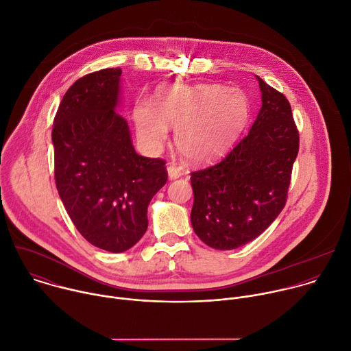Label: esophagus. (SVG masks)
Here are the masks:
<instances>
[{"mask_svg": "<svg viewBox=\"0 0 351 351\" xmlns=\"http://www.w3.org/2000/svg\"><path fill=\"white\" fill-rule=\"evenodd\" d=\"M167 171H168V178H169L171 180L178 179V178H180V176H182V171H180V168H178V167H175V165H169V167L167 168Z\"/></svg>", "mask_w": 351, "mask_h": 351, "instance_id": "esophagus-1", "label": "esophagus"}]
</instances>
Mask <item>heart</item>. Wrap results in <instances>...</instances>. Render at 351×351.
<instances>
[{
	"label": "heart",
	"instance_id": "1",
	"mask_svg": "<svg viewBox=\"0 0 351 351\" xmlns=\"http://www.w3.org/2000/svg\"><path fill=\"white\" fill-rule=\"evenodd\" d=\"M248 118L247 95L219 84L165 86L154 103L140 99L133 111L138 137L148 147H160L175 129L179 153L193 162L218 157Z\"/></svg>",
	"mask_w": 351,
	"mask_h": 351
}]
</instances>
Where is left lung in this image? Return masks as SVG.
Listing matches in <instances>:
<instances>
[{
  "label": "left lung",
  "instance_id": "1",
  "mask_svg": "<svg viewBox=\"0 0 351 351\" xmlns=\"http://www.w3.org/2000/svg\"><path fill=\"white\" fill-rule=\"evenodd\" d=\"M261 108L248 133L215 165L191 173L194 233L215 250L258 237L286 204L298 132L286 97L256 76Z\"/></svg>",
  "mask_w": 351,
  "mask_h": 351
}]
</instances>
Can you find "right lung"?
Segmentation results:
<instances>
[{"label": "right lung", "instance_id": "right-lung-1", "mask_svg": "<svg viewBox=\"0 0 351 351\" xmlns=\"http://www.w3.org/2000/svg\"><path fill=\"white\" fill-rule=\"evenodd\" d=\"M121 75L110 68L76 80L51 133L64 207L80 234L110 253H123L143 237L148 204L168 180L162 160L136 153L118 114Z\"/></svg>", "mask_w": 351, "mask_h": 351}]
</instances>
